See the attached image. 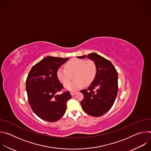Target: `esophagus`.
Wrapping results in <instances>:
<instances>
[{
  "label": "esophagus",
  "mask_w": 151,
  "mask_h": 151,
  "mask_svg": "<svg viewBox=\"0 0 151 151\" xmlns=\"http://www.w3.org/2000/svg\"><path fill=\"white\" fill-rule=\"evenodd\" d=\"M77 92L76 91H70V94H71V96H75V94Z\"/></svg>",
  "instance_id": "1"
}]
</instances>
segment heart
I'll use <instances>...</instances> for the list:
<instances>
[{
	"label": "heart",
	"instance_id": "b5f03b06",
	"mask_svg": "<svg viewBox=\"0 0 151 151\" xmlns=\"http://www.w3.org/2000/svg\"><path fill=\"white\" fill-rule=\"evenodd\" d=\"M66 69L59 68L57 72L58 80L63 84L68 83L73 75L74 80L65 85L66 89L75 91L85 85L90 84L94 80L97 68L91 60L73 59L65 64Z\"/></svg>",
	"mask_w": 151,
	"mask_h": 151
}]
</instances>
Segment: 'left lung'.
I'll return each instance as SVG.
<instances>
[{
    "instance_id": "left-lung-1",
    "label": "left lung",
    "mask_w": 151,
    "mask_h": 151,
    "mask_svg": "<svg viewBox=\"0 0 151 151\" xmlns=\"http://www.w3.org/2000/svg\"><path fill=\"white\" fill-rule=\"evenodd\" d=\"M87 57L96 65V76L88 89L81 91L83 99L81 101L84 112L93 116H100L112 107L118 93V72L112 63L96 53L77 57Z\"/></svg>"
}]
</instances>
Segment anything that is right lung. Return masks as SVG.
I'll use <instances>...</instances> for the list:
<instances>
[{"instance_id": "obj_1", "label": "right lung", "mask_w": 151, "mask_h": 151, "mask_svg": "<svg viewBox=\"0 0 151 151\" xmlns=\"http://www.w3.org/2000/svg\"><path fill=\"white\" fill-rule=\"evenodd\" d=\"M69 58L48 56L36 64L29 73L26 89L28 101L33 112L40 118L55 122L64 114L69 91L57 93L63 88L57 76L60 67Z\"/></svg>"}]
</instances>
